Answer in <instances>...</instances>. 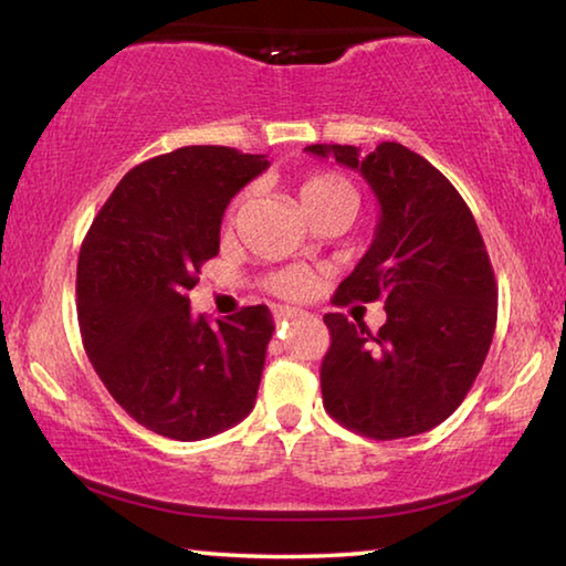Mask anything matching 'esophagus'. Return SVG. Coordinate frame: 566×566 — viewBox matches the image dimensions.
Listing matches in <instances>:
<instances>
[{
  "mask_svg": "<svg viewBox=\"0 0 566 566\" xmlns=\"http://www.w3.org/2000/svg\"><path fill=\"white\" fill-rule=\"evenodd\" d=\"M302 310H294V306H274V319L276 322H286V319H296L302 317Z\"/></svg>",
  "mask_w": 566,
  "mask_h": 566,
  "instance_id": "esophagus-1",
  "label": "esophagus"
}]
</instances>
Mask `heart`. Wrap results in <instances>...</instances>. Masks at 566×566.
<instances>
[{
    "instance_id": "obj_1",
    "label": "heart",
    "mask_w": 566,
    "mask_h": 566,
    "mask_svg": "<svg viewBox=\"0 0 566 566\" xmlns=\"http://www.w3.org/2000/svg\"><path fill=\"white\" fill-rule=\"evenodd\" d=\"M242 199L244 195H239L234 202L229 205L227 227H232ZM296 199H300V207L306 217H312L314 212H319V209L332 207V205L347 207L349 212L357 207V191H354V187L347 179L339 175H332V171H317V175L304 177L302 185L296 187ZM266 290L280 296H290V300L292 296H302L306 290H310V274L304 270H282L266 280Z\"/></svg>"
}]
</instances>
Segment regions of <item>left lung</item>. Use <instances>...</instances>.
<instances>
[{
  "label": "left lung",
  "instance_id": "1",
  "mask_svg": "<svg viewBox=\"0 0 566 566\" xmlns=\"http://www.w3.org/2000/svg\"><path fill=\"white\" fill-rule=\"evenodd\" d=\"M306 151L357 169L379 202L375 242L334 292V304L385 302L371 334L324 314V409L369 439L415 437L462 405L496 327V282L472 212L442 171L397 142L367 157L352 145Z\"/></svg>",
  "mask_w": 566,
  "mask_h": 566
}]
</instances>
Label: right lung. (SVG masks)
<instances>
[{"mask_svg": "<svg viewBox=\"0 0 566 566\" xmlns=\"http://www.w3.org/2000/svg\"><path fill=\"white\" fill-rule=\"evenodd\" d=\"M270 167L232 147L142 161L94 217L76 262L84 349L114 401L155 434L197 442L254 407L274 319L244 306L212 327L187 292L219 254L227 205Z\"/></svg>", "mask_w": 566, "mask_h": 566, "instance_id": "add662e5", "label": "right lung"}]
</instances>
